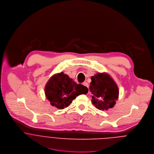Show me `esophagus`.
<instances>
[{"instance_id": "1", "label": "esophagus", "mask_w": 154, "mask_h": 154, "mask_svg": "<svg viewBox=\"0 0 154 154\" xmlns=\"http://www.w3.org/2000/svg\"><path fill=\"white\" fill-rule=\"evenodd\" d=\"M83 85H84L86 88H88V83L87 82H84L83 84Z\"/></svg>"}]
</instances>
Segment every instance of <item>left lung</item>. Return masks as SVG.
Returning a JSON list of instances; mask_svg holds the SVG:
<instances>
[{"mask_svg":"<svg viewBox=\"0 0 154 154\" xmlns=\"http://www.w3.org/2000/svg\"><path fill=\"white\" fill-rule=\"evenodd\" d=\"M90 90L92 93L91 102L99 110H107L114 106L118 98V88L106 73H97L91 78Z\"/></svg>","mask_w":154,"mask_h":154,"instance_id":"1","label":"left lung"}]
</instances>
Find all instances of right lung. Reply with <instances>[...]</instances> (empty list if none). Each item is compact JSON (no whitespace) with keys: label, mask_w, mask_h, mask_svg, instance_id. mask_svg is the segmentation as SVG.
I'll return each instance as SVG.
<instances>
[{"label":"right lung","mask_w":154,"mask_h":154,"mask_svg":"<svg viewBox=\"0 0 154 154\" xmlns=\"http://www.w3.org/2000/svg\"><path fill=\"white\" fill-rule=\"evenodd\" d=\"M88 91L87 88L76 84L63 72L52 76L45 88L47 99L52 106L59 109L67 107L77 96Z\"/></svg>","instance_id":"1"}]
</instances>
